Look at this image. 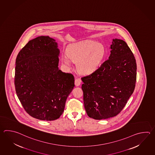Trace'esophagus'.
I'll use <instances>...</instances> for the list:
<instances>
[{
	"instance_id": "34e87169",
	"label": "esophagus",
	"mask_w": 155,
	"mask_h": 155,
	"mask_svg": "<svg viewBox=\"0 0 155 155\" xmlns=\"http://www.w3.org/2000/svg\"><path fill=\"white\" fill-rule=\"evenodd\" d=\"M81 80L79 79V78H76L75 79V81H74V84L76 86H79L81 84Z\"/></svg>"
}]
</instances>
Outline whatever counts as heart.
<instances>
[{"label": "heart", "instance_id": "1", "mask_svg": "<svg viewBox=\"0 0 155 155\" xmlns=\"http://www.w3.org/2000/svg\"><path fill=\"white\" fill-rule=\"evenodd\" d=\"M105 48L100 43L87 41L73 45L68 48L67 56L62 57L63 64L71 67V61L77 63V69L83 74L94 72L105 56Z\"/></svg>", "mask_w": 155, "mask_h": 155}]
</instances>
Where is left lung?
Wrapping results in <instances>:
<instances>
[{
	"instance_id": "obj_1",
	"label": "left lung",
	"mask_w": 155,
	"mask_h": 155,
	"mask_svg": "<svg viewBox=\"0 0 155 155\" xmlns=\"http://www.w3.org/2000/svg\"><path fill=\"white\" fill-rule=\"evenodd\" d=\"M109 59L94 72L81 78L83 101L89 117L106 119L119 114L135 89L136 60L125 41L115 38Z\"/></svg>"
}]
</instances>
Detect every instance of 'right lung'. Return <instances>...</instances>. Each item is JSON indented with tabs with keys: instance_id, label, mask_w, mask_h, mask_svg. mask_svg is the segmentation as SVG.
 <instances>
[{
	"instance_id": "add662e5",
	"label": "right lung",
	"mask_w": 155,
	"mask_h": 155,
	"mask_svg": "<svg viewBox=\"0 0 155 155\" xmlns=\"http://www.w3.org/2000/svg\"><path fill=\"white\" fill-rule=\"evenodd\" d=\"M55 41L38 36L28 41L16 57V94L27 113L39 120L58 119L74 87L73 74L58 69L60 50Z\"/></svg>"
}]
</instances>
